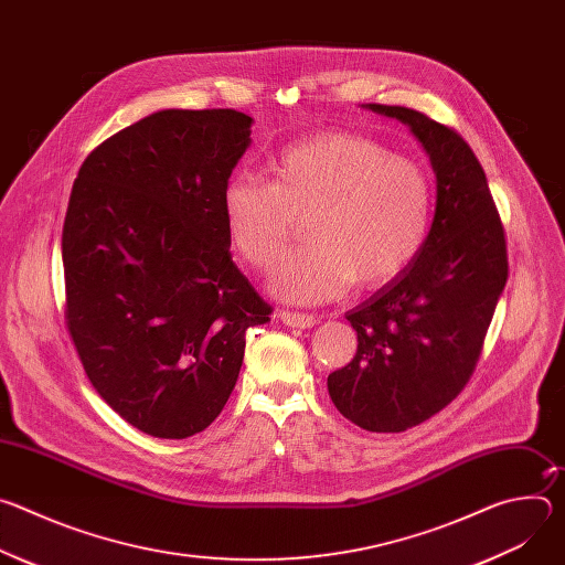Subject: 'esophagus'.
Instances as JSON below:
<instances>
[{
    "instance_id": "obj_1",
    "label": "esophagus",
    "mask_w": 565,
    "mask_h": 565,
    "mask_svg": "<svg viewBox=\"0 0 565 565\" xmlns=\"http://www.w3.org/2000/svg\"><path fill=\"white\" fill-rule=\"evenodd\" d=\"M279 319L284 321L286 327H292V329H310V327H315V321H317L308 312H292V310H279Z\"/></svg>"
}]
</instances>
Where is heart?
Wrapping results in <instances>:
<instances>
[{
	"label": "heart",
	"mask_w": 565,
	"mask_h": 565,
	"mask_svg": "<svg viewBox=\"0 0 565 565\" xmlns=\"http://www.w3.org/2000/svg\"><path fill=\"white\" fill-rule=\"evenodd\" d=\"M270 185L234 177L223 190L236 253L270 270L306 221L308 248L270 277L277 297L327 303L355 281L375 290L405 273L429 236L431 183L407 156L353 131H324L286 147L268 166Z\"/></svg>",
	"instance_id": "b5f03b06"
}]
</instances>
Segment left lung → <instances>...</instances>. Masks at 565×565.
Instances as JSON below:
<instances>
[{"label": "left lung", "mask_w": 565, "mask_h": 565, "mask_svg": "<svg viewBox=\"0 0 565 565\" xmlns=\"http://www.w3.org/2000/svg\"><path fill=\"white\" fill-rule=\"evenodd\" d=\"M366 109L423 142L436 214L416 262L347 312L358 351L329 375V395L358 427L397 434L445 409L473 373L508 281V248L486 172L458 131L407 107Z\"/></svg>", "instance_id": "8db88e82"}]
</instances>
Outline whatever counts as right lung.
Returning <instances> with one entry per match:
<instances>
[{"label":"right lung","mask_w":565,"mask_h":565,"mask_svg":"<svg viewBox=\"0 0 565 565\" xmlns=\"http://www.w3.org/2000/svg\"><path fill=\"white\" fill-rule=\"evenodd\" d=\"M234 109H163L98 145L64 227L66 329L107 405L181 440L225 407L246 331L270 321L230 255L223 190L250 147Z\"/></svg>","instance_id":"add662e5"}]
</instances>
